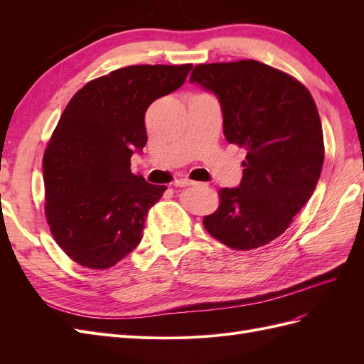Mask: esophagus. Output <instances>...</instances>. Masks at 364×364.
<instances>
[{
  "instance_id": "obj_1",
  "label": "esophagus",
  "mask_w": 364,
  "mask_h": 364,
  "mask_svg": "<svg viewBox=\"0 0 364 364\" xmlns=\"http://www.w3.org/2000/svg\"><path fill=\"white\" fill-rule=\"evenodd\" d=\"M197 182H193L190 179H179V181H174V186H191L196 185Z\"/></svg>"
}]
</instances>
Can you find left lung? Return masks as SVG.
I'll use <instances>...</instances> for the list:
<instances>
[{"label": "left lung", "mask_w": 364, "mask_h": 364, "mask_svg": "<svg viewBox=\"0 0 364 364\" xmlns=\"http://www.w3.org/2000/svg\"><path fill=\"white\" fill-rule=\"evenodd\" d=\"M190 82L218 98L228 142L247 151L240 185L218 191L220 205L203 226L230 249L267 245L321 178L325 147L313 97L294 77L257 60L197 65Z\"/></svg>", "instance_id": "1"}]
</instances>
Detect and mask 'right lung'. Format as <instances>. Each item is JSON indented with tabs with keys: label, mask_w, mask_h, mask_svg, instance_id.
I'll return each mask as SVG.
<instances>
[{
	"label": "right lung",
	"mask_w": 364,
	"mask_h": 364,
	"mask_svg": "<svg viewBox=\"0 0 364 364\" xmlns=\"http://www.w3.org/2000/svg\"><path fill=\"white\" fill-rule=\"evenodd\" d=\"M193 65H132L77 91L43 155L46 217L56 243L83 267L103 270L142 238L149 209L167 190L130 171L147 142L144 117L183 85Z\"/></svg>",
	"instance_id": "add662e5"
}]
</instances>
